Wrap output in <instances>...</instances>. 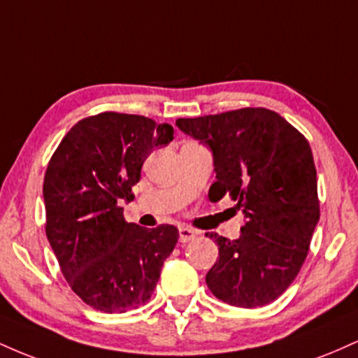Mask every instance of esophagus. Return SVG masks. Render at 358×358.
Returning a JSON list of instances; mask_svg holds the SVG:
<instances>
[{
  "instance_id": "esophagus-1",
  "label": "esophagus",
  "mask_w": 358,
  "mask_h": 358,
  "mask_svg": "<svg viewBox=\"0 0 358 358\" xmlns=\"http://www.w3.org/2000/svg\"><path fill=\"white\" fill-rule=\"evenodd\" d=\"M178 236H180V242L185 244V242H190V241L195 239L196 232L190 227H185V225H182V227L178 229Z\"/></svg>"
}]
</instances>
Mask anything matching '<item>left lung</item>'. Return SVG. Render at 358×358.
<instances>
[{"label": "left lung", "instance_id": "obj_1", "mask_svg": "<svg viewBox=\"0 0 358 358\" xmlns=\"http://www.w3.org/2000/svg\"><path fill=\"white\" fill-rule=\"evenodd\" d=\"M176 126L210 146L217 173L210 202L229 196L245 217L237 241L208 234L219 245L208 289L232 306L269 305L298 276L320 220L310 143L266 108L182 117Z\"/></svg>", "mask_w": 358, "mask_h": 358}]
</instances>
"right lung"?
Returning a JSON list of instances; mask_svg holds the SVG:
<instances>
[{"mask_svg":"<svg viewBox=\"0 0 358 358\" xmlns=\"http://www.w3.org/2000/svg\"><path fill=\"white\" fill-rule=\"evenodd\" d=\"M173 127L136 114L80 119L48 162L43 180L45 232L60 271L82 301L124 313L150 301L178 229L126 222L121 200H133L141 166Z\"/></svg>","mask_w":358,"mask_h":358,"instance_id":"1","label":"right lung"}]
</instances>
